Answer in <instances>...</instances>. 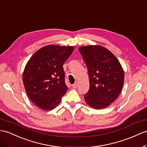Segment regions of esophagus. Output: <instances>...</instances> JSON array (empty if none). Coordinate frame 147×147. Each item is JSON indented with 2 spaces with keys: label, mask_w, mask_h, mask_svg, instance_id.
<instances>
[{
  "label": "esophagus",
  "mask_w": 147,
  "mask_h": 147,
  "mask_svg": "<svg viewBox=\"0 0 147 147\" xmlns=\"http://www.w3.org/2000/svg\"><path fill=\"white\" fill-rule=\"evenodd\" d=\"M71 87H72V88H76L77 87V84H75L74 85H71Z\"/></svg>",
  "instance_id": "obj_1"
}]
</instances>
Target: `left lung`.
I'll return each instance as SVG.
<instances>
[{
    "instance_id": "left-lung-1",
    "label": "left lung",
    "mask_w": 147,
    "mask_h": 147,
    "mask_svg": "<svg viewBox=\"0 0 147 147\" xmlns=\"http://www.w3.org/2000/svg\"><path fill=\"white\" fill-rule=\"evenodd\" d=\"M78 51L87 67L90 83L85 100L95 109L105 108L115 100L123 88V68L117 57L102 46H82Z\"/></svg>"
}]
</instances>
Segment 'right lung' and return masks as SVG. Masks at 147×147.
Returning a JSON list of instances; mask_svg holds the SVG:
<instances>
[{"mask_svg":"<svg viewBox=\"0 0 147 147\" xmlns=\"http://www.w3.org/2000/svg\"><path fill=\"white\" fill-rule=\"evenodd\" d=\"M74 50L72 46L49 45L35 52L27 62L23 83L30 100L44 110H51L62 100L68 87L63 65Z\"/></svg>","mask_w":147,"mask_h":147,"instance_id":"add662e5","label":"right lung"}]
</instances>
